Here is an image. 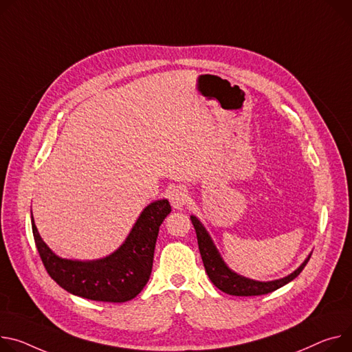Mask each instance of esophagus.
<instances>
[{
	"label": "esophagus",
	"instance_id": "esophagus-1",
	"mask_svg": "<svg viewBox=\"0 0 352 352\" xmlns=\"http://www.w3.org/2000/svg\"><path fill=\"white\" fill-rule=\"evenodd\" d=\"M168 199L174 209H182L188 204V199H189L188 190L181 185L174 186L168 192Z\"/></svg>",
	"mask_w": 352,
	"mask_h": 352
}]
</instances>
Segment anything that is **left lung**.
Instances as JSON below:
<instances>
[{"label":"left lung","mask_w":352,"mask_h":352,"mask_svg":"<svg viewBox=\"0 0 352 352\" xmlns=\"http://www.w3.org/2000/svg\"><path fill=\"white\" fill-rule=\"evenodd\" d=\"M190 220H192V225L197 232L201 257L209 279L213 282V285L217 287V289L233 296H258V295H265L279 289L280 286L294 280L303 271L311 255L309 254V257L303 261V264L285 278L268 280V282L248 279L232 271L226 265V263L223 261V258L220 257V252L217 251L213 240L210 239L209 233L206 232L199 219L195 216H190Z\"/></svg>","instance_id":"left-lung-1"}]
</instances>
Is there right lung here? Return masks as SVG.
Wrapping results in <instances>:
<instances>
[{"mask_svg":"<svg viewBox=\"0 0 352 352\" xmlns=\"http://www.w3.org/2000/svg\"><path fill=\"white\" fill-rule=\"evenodd\" d=\"M170 212L167 199L151 202L140 213L124 243L108 257L94 261L60 258L42 240L34 217L32 232L47 274L63 289L89 300L122 303L136 298L146 286L158 230Z\"/></svg>","mask_w":352,"mask_h":352,"instance_id":"1","label":"right lung"}]
</instances>
